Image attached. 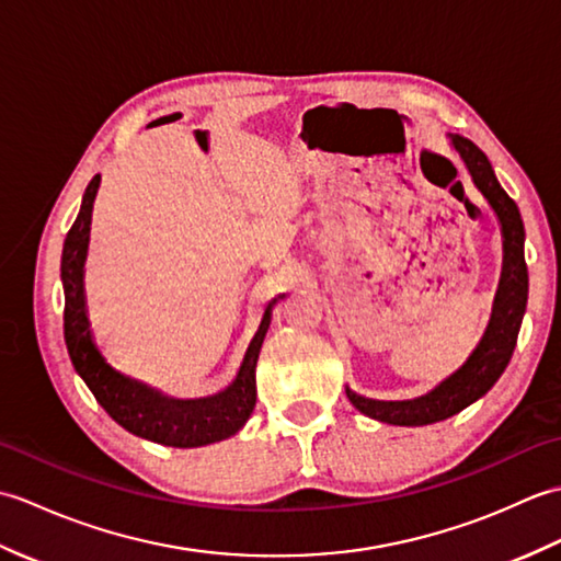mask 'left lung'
<instances>
[{"instance_id":"8db88e82","label":"left lung","mask_w":561,"mask_h":561,"mask_svg":"<svg viewBox=\"0 0 561 561\" xmlns=\"http://www.w3.org/2000/svg\"><path fill=\"white\" fill-rule=\"evenodd\" d=\"M448 139L450 147L462 159L465 169H468L474 187L490 202L499 226H502V279H499V289L494 296L490 325H486L480 344L472 350L468 362L456 374L440 380L426 396L414 400H371L356 396L354 390L347 388L350 402L362 414L371 416L376 422L396 426H424L444 422L448 416L468 408L474 400L486 396L511 362L523 323V313H526L528 304V267L526 255H523L526 231H523V219L516 202L499 185L490 159L484 157V151L478 145H472L470 139L460 135H448Z\"/></svg>"}]
</instances>
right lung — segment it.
Wrapping results in <instances>:
<instances>
[{"mask_svg": "<svg viewBox=\"0 0 561 561\" xmlns=\"http://www.w3.org/2000/svg\"><path fill=\"white\" fill-rule=\"evenodd\" d=\"M99 187L101 175H93L87 193L81 197L77 221L71 224L65 238L62 265H59L65 289V342L71 364H75L77 374L89 386L101 408L129 434L171 448H199L233 436L236 432H241L248 416L253 414L257 398L255 366L260 347L267 335L272 308L284 299V294L267 304L255 337L248 344L241 368H238L231 386L217 392V396L178 400L115 371L96 347V340H93L87 311V291H83V265H87L89 255L91 214Z\"/></svg>", "mask_w": 561, "mask_h": 561, "instance_id": "add662e5", "label": "right lung"}]
</instances>
